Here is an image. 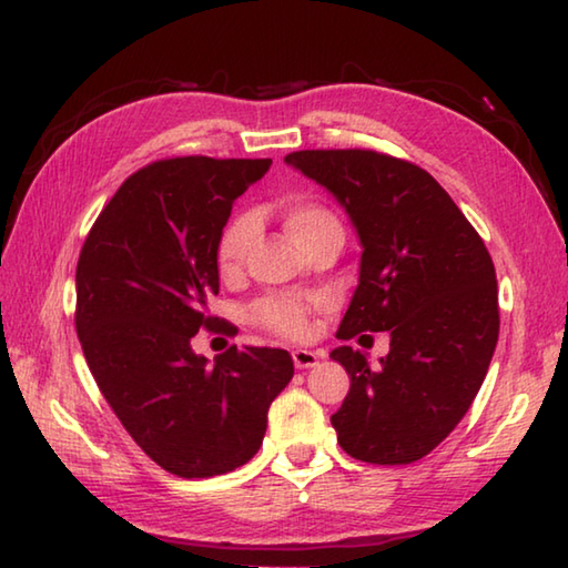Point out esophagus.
<instances>
[{"mask_svg":"<svg viewBox=\"0 0 568 568\" xmlns=\"http://www.w3.org/2000/svg\"><path fill=\"white\" fill-rule=\"evenodd\" d=\"M320 352L314 349H294L292 352V359H294V366L296 369H312V366H316V362H320Z\"/></svg>","mask_w":568,"mask_h":568,"instance_id":"obj_1","label":"esophagus"}]
</instances>
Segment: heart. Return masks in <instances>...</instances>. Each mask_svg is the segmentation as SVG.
Returning <instances> with one entry per match:
<instances>
[{
  "label": "heart",
  "mask_w": 568,
  "mask_h": 568,
  "mask_svg": "<svg viewBox=\"0 0 568 568\" xmlns=\"http://www.w3.org/2000/svg\"><path fill=\"white\" fill-rule=\"evenodd\" d=\"M284 226L286 232L300 246H304L316 234L326 232V229H339L336 216L329 209L310 202V199H292L284 204ZM256 232V222L252 214H236L232 222L224 226L222 236L216 242V268L222 276H232L244 264V256L248 252ZM320 300H304V296L294 294H278V296H264L262 302L254 304L252 316L256 324L266 326L276 334L284 336H302L310 326V312Z\"/></svg>",
  "instance_id": "obj_1"
}]
</instances>
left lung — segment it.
Wrapping results in <instances>:
<instances>
[{
  "mask_svg": "<svg viewBox=\"0 0 568 568\" xmlns=\"http://www.w3.org/2000/svg\"><path fill=\"white\" fill-rule=\"evenodd\" d=\"M284 162L344 206L364 248L336 336H392L376 369L352 346L332 352L352 379L332 416L336 439L366 464L419 462L464 419L489 372L499 339L491 256L422 166L372 149H304Z\"/></svg>",
  "mask_w": 568,
  "mask_h": 568,
  "instance_id": "1",
  "label": "left lung"
}]
</instances>
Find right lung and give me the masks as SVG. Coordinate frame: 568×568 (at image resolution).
Here are the masks:
<instances>
[{
	"instance_id": "1",
	"label": "right lung",
	"mask_w": 568,
	"mask_h": 568,
	"mask_svg": "<svg viewBox=\"0 0 568 568\" xmlns=\"http://www.w3.org/2000/svg\"><path fill=\"white\" fill-rule=\"evenodd\" d=\"M272 159L176 156L139 169L97 216L77 264V336L99 392L149 459L182 479L246 464L292 382L290 352L194 354L216 316V242Z\"/></svg>"
}]
</instances>
